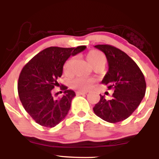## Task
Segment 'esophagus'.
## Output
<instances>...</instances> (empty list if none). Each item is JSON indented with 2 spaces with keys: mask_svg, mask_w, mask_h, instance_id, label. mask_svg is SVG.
<instances>
[{
  "mask_svg": "<svg viewBox=\"0 0 159 159\" xmlns=\"http://www.w3.org/2000/svg\"><path fill=\"white\" fill-rule=\"evenodd\" d=\"M87 92H86V91H81V90H78L76 92V95H78V96H79V95H84V94H87Z\"/></svg>",
  "mask_w": 159,
  "mask_h": 159,
  "instance_id": "1",
  "label": "esophagus"
}]
</instances>
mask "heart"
<instances>
[{
	"mask_svg": "<svg viewBox=\"0 0 159 159\" xmlns=\"http://www.w3.org/2000/svg\"><path fill=\"white\" fill-rule=\"evenodd\" d=\"M87 59L88 63L92 67L98 64H105L106 58L102 52L97 50H92L87 54ZM74 63V57H71L67 59L63 64V72L66 75H69L72 72V65ZM93 83V79L88 78L79 77L76 78L71 81L70 86L72 88L76 89L81 91L88 90L92 87Z\"/></svg>",
	"mask_w": 159,
	"mask_h": 159,
	"instance_id": "heart-1",
	"label": "heart"
}]
</instances>
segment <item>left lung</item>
I'll return each mask as SVG.
<instances>
[{
  "instance_id": "8db88e82",
  "label": "left lung",
  "mask_w": 159,
  "mask_h": 159,
  "mask_svg": "<svg viewBox=\"0 0 159 159\" xmlns=\"http://www.w3.org/2000/svg\"><path fill=\"white\" fill-rule=\"evenodd\" d=\"M95 47L105 53L108 62V71L102 83L114 92L111 100L100 95L93 111L108 123L123 121L132 115L145 96L144 75L135 62L120 49L110 45Z\"/></svg>"
}]
</instances>
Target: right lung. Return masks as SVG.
Returning <instances> with one entry per match:
<instances>
[{"mask_svg":"<svg viewBox=\"0 0 159 159\" xmlns=\"http://www.w3.org/2000/svg\"><path fill=\"white\" fill-rule=\"evenodd\" d=\"M85 48L84 45L49 47L38 53L23 67L18 81V93L24 108L36 123L54 127L68 114L75 92L62 85L64 95L54 99L52 90L59 86L57 79L61 77L66 61Z\"/></svg>","mask_w":159,"mask_h":159,"instance_id":"right-lung-1","label":"right lung"}]
</instances>
